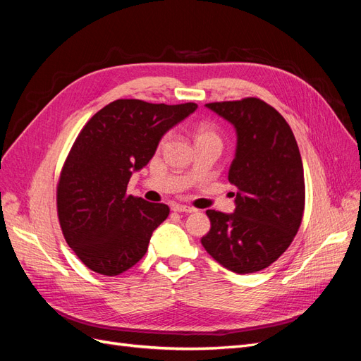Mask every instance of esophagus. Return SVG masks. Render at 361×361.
<instances>
[{
    "label": "esophagus",
    "mask_w": 361,
    "mask_h": 361,
    "mask_svg": "<svg viewBox=\"0 0 361 361\" xmlns=\"http://www.w3.org/2000/svg\"><path fill=\"white\" fill-rule=\"evenodd\" d=\"M171 209H173L174 212H185V214H191V212H194V209H192L191 206H187V204H179V203L173 204V206H171Z\"/></svg>",
    "instance_id": "1"
}]
</instances>
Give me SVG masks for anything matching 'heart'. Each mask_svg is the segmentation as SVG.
<instances>
[{
  "label": "heart",
  "mask_w": 361,
  "mask_h": 361,
  "mask_svg": "<svg viewBox=\"0 0 361 361\" xmlns=\"http://www.w3.org/2000/svg\"><path fill=\"white\" fill-rule=\"evenodd\" d=\"M204 138H215V140H218V135H216V133L211 126L200 125L197 128V130H195V141L204 140Z\"/></svg>",
  "instance_id": "b5f03b06"
}]
</instances>
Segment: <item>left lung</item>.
<instances>
[{"label": "left lung", "instance_id": "left-lung-1", "mask_svg": "<svg viewBox=\"0 0 361 361\" xmlns=\"http://www.w3.org/2000/svg\"><path fill=\"white\" fill-rule=\"evenodd\" d=\"M206 106L236 130L228 182L235 212L206 211L211 231L202 245L236 274L269 267L290 245L304 212V169L297 140L283 116L257 97Z\"/></svg>", "mask_w": 361, "mask_h": 361}]
</instances>
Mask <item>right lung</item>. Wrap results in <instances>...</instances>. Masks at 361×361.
Listing matches in <instances>:
<instances>
[{
  "mask_svg": "<svg viewBox=\"0 0 361 361\" xmlns=\"http://www.w3.org/2000/svg\"><path fill=\"white\" fill-rule=\"evenodd\" d=\"M195 108L117 99L76 137L57 185V212L64 239L87 268L118 276L146 255L170 209L128 194V182L147 166L162 135Z\"/></svg>",
  "mask_w": 361,
  "mask_h": 361,
  "instance_id": "1",
  "label": "right lung"
}]
</instances>
